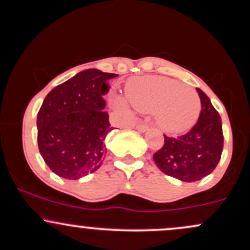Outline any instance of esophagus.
<instances>
[{
    "label": "esophagus",
    "mask_w": 250,
    "mask_h": 250,
    "mask_svg": "<svg viewBox=\"0 0 250 250\" xmlns=\"http://www.w3.org/2000/svg\"><path fill=\"white\" fill-rule=\"evenodd\" d=\"M149 129V127L147 125H143V123H139V125H136V130H139L140 133H146Z\"/></svg>",
    "instance_id": "esophagus-1"
}]
</instances>
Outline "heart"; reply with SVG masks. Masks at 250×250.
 Wrapping results in <instances>:
<instances>
[{
    "instance_id": "obj_1",
    "label": "heart",
    "mask_w": 250,
    "mask_h": 250,
    "mask_svg": "<svg viewBox=\"0 0 250 250\" xmlns=\"http://www.w3.org/2000/svg\"><path fill=\"white\" fill-rule=\"evenodd\" d=\"M127 100L142 113L155 110V121L167 134L188 131L199 120L201 100L196 91L179 81L163 76L140 77L125 87ZM114 107L129 114L128 102L122 96L114 97Z\"/></svg>"
}]
</instances>
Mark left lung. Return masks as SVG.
I'll return each mask as SVG.
<instances>
[{
  "label": "left lung",
  "mask_w": 250,
  "mask_h": 250,
  "mask_svg": "<svg viewBox=\"0 0 250 250\" xmlns=\"http://www.w3.org/2000/svg\"><path fill=\"white\" fill-rule=\"evenodd\" d=\"M201 100L199 121L188 134L168 137L153 159L162 173L183 181L195 182L216 168L223 149L222 121L209 97L196 88Z\"/></svg>",
  "instance_id": "1"
}]
</instances>
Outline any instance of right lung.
<instances>
[{"label":"right lung","mask_w":250,"mask_h":250,"mask_svg":"<svg viewBox=\"0 0 250 250\" xmlns=\"http://www.w3.org/2000/svg\"><path fill=\"white\" fill-rule=\"evenodd\" d=\"M116 74L80 71L45 96L37 114L40 154L56 175L79 180L102 166L113 127L103 96Z\"/></svg>","instance_id":"1"}]
</instances>
